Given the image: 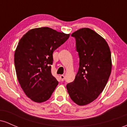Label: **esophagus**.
Listing matches in <instances>:
<instances>
[{"mask_svg":"<svg viewBox=\"0 0 127 127\" xmlns=\"http://www.w3.org/2000/svg\"><path fill=\"white\" fill-rule=\"evenodd\" d=\"M60 79H61V81H64V79H65V76H64V75H60Z\"/></svg>","mask_w":127,"mask_h":127,"instance_id":"esophagus-1","label":"esophagus"}]
</instances>
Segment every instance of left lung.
<instances>
[{"label": "left lung", "instance_id": "obj_1", "mask_svg": "<svg viewBox=\"0 0 127 127\" xmlns=\"http://www.w3.org/2000/svg\"><path fill=\"white\" fill-rule=\"evenodd\" d=\"M79 67L75 79L67 84L70 98L84 106L95 100L103 91L112 69L111 52L106 41L94 30L82 28L73 33Z\"/></svg>", "mask_w": 127, "mask_h": 127}]
</instances>
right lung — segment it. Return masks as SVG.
<instances>
[{
    "instance_id": "1",
    "label": "right lung",
    "mask_w": 127,
    "mask_h": 127,
    "mask_svg": "<svg viewBox=\"0 0 127 127\" xmlns=\"http://www.w3.org/2000/svg\"><path fill=\"white\" fill-rule=\"evenodd\" d=\"M69 36L40 27L29 30L19 41L14 54L16 73L21 88L33 101L48 100L59 84L51 73L52 54Z\"/></svg>"
}]
</instances>
